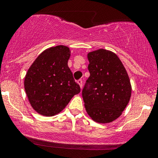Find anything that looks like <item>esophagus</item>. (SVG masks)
Wrapping results in <instances>:
<instances>
[{
	"instance_id": "esophagus-1",
	"label": "esophagus",
	"mask_w": 158,
	"mask_h": 158,
	"mask_svg": "<svg viewBox=\"0 0 158 158\" xmlns=\"http://www.w3.org/2000/svg\"><path fill=\"white\" fill-rule=\"evenodd\" d=\"M77 82H78V84L79 85V86H80V88H82V79H79V80L77 81Z\"/></svg>"
}]
</instances>
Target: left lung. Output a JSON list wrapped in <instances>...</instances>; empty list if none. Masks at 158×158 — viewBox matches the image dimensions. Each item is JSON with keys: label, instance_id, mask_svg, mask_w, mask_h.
<instances>
[{"label": "left lung", "instance_id": "1", "mask_svg": "<svg viewBox=\"0 0 158 158\" xmlns=\"http://www.w3.org/2000/svg\"><path fill=\"white\" fill-rule=\"evenodd\" d=\"M90 77L81 92L87 113L99 123L115 120L122 114L131 94L126 69L118 56L99 49L88 54Z\"/></svg>", "mask_w": 158, "mask_h": 158}]
</instances>
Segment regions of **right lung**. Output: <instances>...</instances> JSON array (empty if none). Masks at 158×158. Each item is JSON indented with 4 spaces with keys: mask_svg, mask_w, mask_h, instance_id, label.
I'll list each match as a JSON object with an SVG mask.
<instances>
[{
    "mask_svg": "<svg viewBox=\"0 0 158 158\" xmlns=\"http://www.w3.org/2000/svg\"><path fill=\"white\" fill-rule=\"evenodd\" d=\"M70 56L68 47L47 49L27 71L25 91L33 109L41 115L51 117L59 114L80 92L68 66Z\"/></svg>",
    "mask_w": 158,
    "mask_h": 158,
    "instance_id": "right-lung-1",
    "label": "right lung"
}]
</instances>
